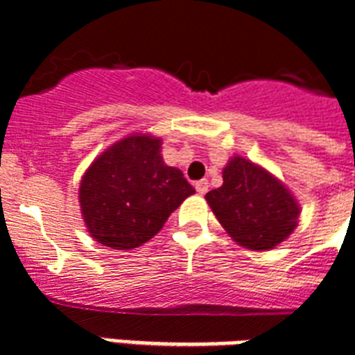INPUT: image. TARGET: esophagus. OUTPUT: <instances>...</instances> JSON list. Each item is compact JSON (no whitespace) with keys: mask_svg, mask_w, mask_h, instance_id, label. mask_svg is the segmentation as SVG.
Instances as JSON below:
<instances>
[{"mask_svg":"<svg viewBox=\"0 0 355 355\" xmlns=\"http://www.w3.org/2000/svg\"><path fill=\"white\" fill-rule=\"evenodd\" d=\"M196 189H197V193H201V196H205L208 191V180L207 178H202V180H197L196 182Z\"/></svg>","mask_w":355,"mask_h":355,"instance_id":"34e87169","label":"esophagus"}]
</instances>
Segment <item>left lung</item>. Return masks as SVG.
<instances>
[{
  "instance_id": "1",
  "label": "left lung",
  "mask_w": 355,
  "mask_h": 355,
  "mask_svg": "<svg viewBox=\"0 0 355 355\" xmlns=\"http://www.w3.org/2000/svg\"><path fill=\"white\" fill-rule=\"evenodd\" d=\"M205 199L227 234L251 251H270L285 242L302 212L279 178L238 154L223 167V184Z\"/></svg>"
}]
</instances>
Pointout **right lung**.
I'll use <instances>...</instances> for the list:
<instances>
[{"instance_id": "right-lung-1", "label": "right lung", "mask_w": 355, "mask_h": 355, "mask_svg": "<svg viewBox=\"0 0 355 355\" xmlns=\"http://www.w3.org/2000/svg\"><path fill=\"white\" fill-rule=\"evenodd\" d=\"M193 193L182 171L162 158V139L134 132L93 159L78 197L89 234L112 250L128 251L156 236Z\"/></svg>"}]
</instances>
